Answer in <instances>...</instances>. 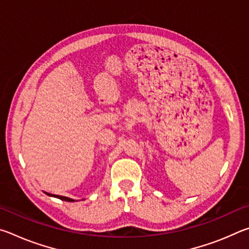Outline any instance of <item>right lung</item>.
Instances as JSON below:
<instances>
[{
  "label": "right lung",
  "mask_w": 249,
  "mask_h": 249,
  "mask_svg": "<svg viewBox=\"0 0 249 249\" xmlns=\"http://www.w3.org/2000/svg\"><path fill=\"white\" fill-rule=\"evenodd\" d=\"M46 195L52 196H54V197H58V199H60V200H62V201H67V202H73V201H74V200H72V199H70V197L62 196H57V195H50V193H47V192H46Z\"/></svg>",
  "instance_id": "add662e5"
}]
</instances>
